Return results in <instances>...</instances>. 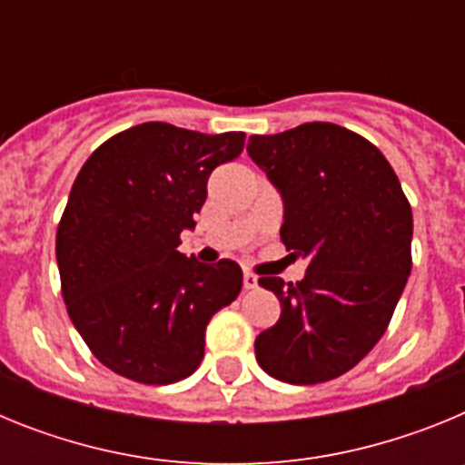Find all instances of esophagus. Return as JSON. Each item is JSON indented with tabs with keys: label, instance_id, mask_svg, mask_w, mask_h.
I'll use <instances>...</instances> for the list:
<instances>
[{
	"label": "esophagus",
	"instance_id": "34e87169",
	"mask_svg": "<svg viewBox=\"0 0 465 465\" xmlns=\"http://www.w3.org/2000/svg\"><path fill=\"white\" fill-rule=\"evenodd\" d=\"M242 283H244L246 291L256 289V286H258V277H256V274H252V272H244V277H242Z\"/></svg>",
	"mask_w": 465,
	"mask_h": 465
}]
</instances>
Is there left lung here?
Here are the masks:
<instances>
[{
  "label": "left lung",
  "mask_w": 465,
  "mask_h": 465,
  "mask_svg": "<svg viewBox=\"0 0 465 465\" xmlns=\"http://www.w3.org/2000/svg\"><path fill=\"white\" fill-rule=\"evenodd\" d=\"M246 151L282 193V242L310 258L300 282L258 279L282 316L256 338V359L289 384L335 380L380 342L408 283V197L375 143L335 123L253 134Z\"/></svg>",
  "instance_id": "8db88e82"
}]
</instances>
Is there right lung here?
I'll return each instance as SVG.
<instances>
[{
  "label": "right lung",
  "mask_w": 465,
  "mask_h": 465,
  "mask_svg": "<svg viewBox=\"0 0 465 465\" xmlns=\"http://www.w3.org/2000/svg\"><path fill=\"white\" fill-rule=\"evenodd\" d=\"M244 149V133L203 134L142 123L81 167L57 225L69 319L94 359L139 384H172L204 356V331L242 291L235 261L176 252L195 228L207 179Z\"/></svg>",
  "instance_id": "right-lung-1"
}]
</instances>
